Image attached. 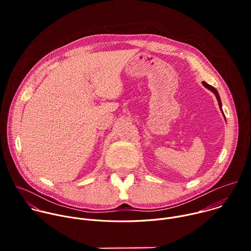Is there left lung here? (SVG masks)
Wrapping results in <instances>:
<instances>
[{"mask_svg": "<svg viewBox=\"0 0 251 251\" xmlns=\"http://www.w3.org/2000/svg\"><path fill=\"white\" fill-rule=\"evenodd\" d=\"M202 84H203V86H204V87H206L207 89H209L210 91H212L214 94H216V97H217V99H218V101H219V105H220L221 109H222V101H221V98H220V95H219L218 90H217L216 88H214L213 86H211V85L207 84V83H206V82H204V81H202ZM222 111H223V109H222Z\"/></svg>", "mask_w": 251, "mask_h": 251, "instance_id": "1", "label": "left lung"}]
</instances>
